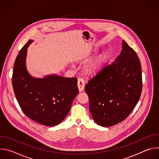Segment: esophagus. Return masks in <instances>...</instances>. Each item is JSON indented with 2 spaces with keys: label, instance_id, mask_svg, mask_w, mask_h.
Returning a JSON list of instances; mask_svg holds the SVG:
<instances>
[{
  "label": "esophagus",
  "instance_id": "1",
  "mask_svg": "<svg viewBox=\"0 0 159 159\" xmlns=\"http://www.w3.org/2000/svg\"><path fill=\"white\" fill-rule=\"evenodd\" d=\"M77 87L79 89V92H82L84 87H85V83L83 79H79L78 81H77Z\"/></svg>",
  "mask_w": 159,
  "mask_h": 159
}]
</instances>
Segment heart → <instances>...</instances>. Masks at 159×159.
<instances>
[{
  "instance_id": "heart-1",
  "label": "heart",
  "mask_w": 159,
  "mask_h": 159,
  "mask_svg": "<svg viewBox=\"0 0 159 159\" xmlns=\"http://www.w3.org/2000/svg\"><path fill=\"white\" fill-rule=\"evenodd\" d=\"M110 58V53L107 50L102 51L94 60L86 64L82 70L83 74L88 77H93L98 75L102 69ZM84 62L87 60H83Z\"/></svg>"
}]
</instances>
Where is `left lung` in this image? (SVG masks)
<instances>
[{
    "instance_id": "left-lung-1",
    "label": "left lung",
    "mask_w": 159,
    "mask_h": 159,
    "mask_svg": "<svg viewBox=\"0 0 159 159\" xmlns=\"http://www.w3.org/2000/svg\"><path fill=\"white\" fill-rule=\"evenodd\" d=\"M85 90L98 125L112 126L128 116L140 99L142 76L137 55L124 40L120 55L89 81Z\"/></svg>"
}]
</instances>
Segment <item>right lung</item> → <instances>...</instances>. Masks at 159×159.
Returning <instances> with one entry per match:
<instances>
[{
  "mask_svg": "<svg viewBox=\"0 0 159 159\" xmlns=\"http://www.w3.org/2000/svg\"><path fill=\"white\" fill-rule=\"evenodd\" d=\"M32 39L22 48L15 61L12 87L19 104L30 119L44 126L60 124L79 94L77 78L52 74L36 78L28 72L26 60Z\"/></svg>",
  "mask_w": 159,
  "mask_h": 159,
  "instance_id": "right-lung-1",
  "label": "right lung"
}]
</instances>
